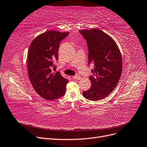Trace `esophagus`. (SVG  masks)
<instances>
[{"label": "esophagus", "mask_w": 147, "mask_h": 147, "mask_svg": "<svg viewBox=\"0 0 147 147\" xmlns=\"http://www.w3.org/2000/svg\"><path fill=\"white\" fill-rule=\"evenodd\" d=\"M72 78H73L74 79H75V80H80V79H81L80 75H78V74L74 75V76L72 77Z\"/></svg>", "instance_id": "1"}]
</instances>
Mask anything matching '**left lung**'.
Wrapping results in <instances>:
<instances>
[{"mask_svg": "<svg viewBox=\"0 0 147 147\" xmlns=\"http://www.w3.org/2000/svg\"><path fill=\"white\" fill-rule=\"evenodd\" d=\"M86 40L88 64L94 67L90 90L83 92L86 99L99 100L107 96L118 84L122 72V57L117 43L109 35L99 29L80 30Z\"/></svg>", "mask_w": 147, "mask_h": 147, "instance_id": "8db88e82", "label": "left lung"}]
</instances>
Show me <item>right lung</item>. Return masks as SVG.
Listing matches in <instances>:
<instances>
[{"label": "right lung", "instance_id": "right-lung-1", "mask_svg": "<svg viewBox=\"0 0 147 147\" xmlns=\"http://www.w3.org/2000/svg\"><path fill=\"white\" fill-rule=\"evenodd\" d=\"M69 32L50 30L35 38L31 43L28 56V75L31 84L38 94L48 100L63 96L68 80L59 72H54L58 59L60 42Z\"/></svg>", "mask_w": 147, "mask_h": 147}]
</instances>
